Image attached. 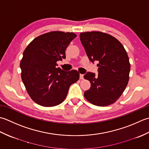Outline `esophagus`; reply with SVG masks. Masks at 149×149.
<instances>
[{"label":"esophagus","mask_w":149,"mask_h":149,"mask_svg":"<svg viewBox=\"0 0 149 149\" xmlns=\"http://www.w3.org/2000/svg\"><path fill=\"white\" fill-rule=\"evenodd\" d=\"M80 80H83V79H84V75L83 74H80Z\"/></svg>","instance_id":"esophagus-1"}]
</instances>
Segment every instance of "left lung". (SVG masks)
I'll return each mask as SVG.
<instances>
[{"label":"left lung","mask_w":149,"mask_h":149,"mask_svg":"<svg viewBox=\"0 0 149 149\" xmlns=\"http://www.w3.org/2000/svg\"><path fill=\"white\" fill-rule=\"evenodd\" d=\"M80 38L87 55L92 62H98V74L88 72L84 76L91 83L84 93L93 105L108 106L116 101L128 84L130 65L129 56L121 42L107 33H81Z\"/></svg>","instance_id":"left-lung-1"}]
</instances>
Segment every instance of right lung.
I'll return each instance as SVG.
<instances>
[{"instance_id": "add662e5", "label": "right lung", "mask_w": 149, "mask_h": 149, "mask_svg": "<svg viewBox=\"0 0 149 149\" xmlns=\"http://www.w3.org/2000/svg\"><path fill=\"white\" fill-rule=\"evenodd\" d=\"M74 33L51 31L33 40L23 53L21 78L31 98L43 107H53L66 98L69 87L79 80L77 70L56 68L65 58V49L76 38Z\"/></svg>"}]
</instances>
